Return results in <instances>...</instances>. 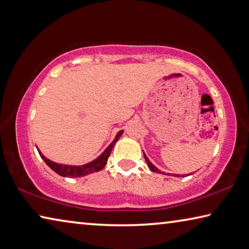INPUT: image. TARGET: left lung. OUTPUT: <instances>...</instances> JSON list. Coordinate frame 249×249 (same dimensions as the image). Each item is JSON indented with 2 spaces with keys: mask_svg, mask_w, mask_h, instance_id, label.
I'll list each match as a JSON object with an SVG mask.
<instances>
[{
  "mask_svg": "<svg viewBox=\"0 0 249 249\" xmlns=\"http://www.w3.org/2000/svg\"><path fill=\"white\" fill-rule=\"evenodd\" d=\"M143 154H144V159H145V160H146V163H147V166H148L149 168H151V171H152V172L159 173V174H165V173L161 172L160 169H159V168H157L156 166H154V165L151 163V160H149L147 159V156L145 155L144 151H143ZM165 175H167V174H165ZM174 175H175V174H174ZM188 175H192V174H188ZM175 176H176V177H184V175H178V174H176ZM185 176H186V175H185Z\"/></svg>",
  "mask_w": 249,
  "mask_h": 249,
  "instance_id": "1",
  "label": "left lung"
}]
</instances>
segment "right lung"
Instances as JSON below:
<instances>
[{
    "instance_id": "1",
    "label": "right lung",
    "mask_w": 249,
    "mask_h": 249,
    "mask_svg": "<svg viewBox=\"0 0 249 249\" xmlns=\"http://www.w3.org/2000/svg\"><path fill=\"white\" fill-rule=\"evenodd\" d=\"M123 132L124 131H120L116 134L115 139L113 140L112 143H110L107 147L105 148V151L102 153L101 155L97 157V159H95L92 161H89V163H86L84 165H66V164L56 163V161H53L49 159H46V157L43 155L38 148H37V151L39 153V155H41V157L43 159V160L46 163L47 166H49L51 169H53L56 174H58L60 176H63V177H82V176L92 174V173L100 172L105 167V165H106V163H107L109 154H110V152H112L114 145H115L118 139L122 136Z\"/></svg>"
}]
</instances>
